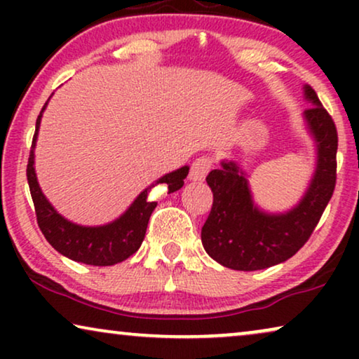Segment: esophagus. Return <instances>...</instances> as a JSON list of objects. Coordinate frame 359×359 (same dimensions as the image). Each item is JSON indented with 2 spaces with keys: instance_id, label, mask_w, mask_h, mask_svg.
<instances>
[{
  "instance_id": "1",
  "label": "esophagus",
  "mask_w": 359,
  "mask_h": 359,
  "mask_svg": "<svg viewBox=\"0 0 359 359\" xmlns=\"http://www.w3.org/2000/svg\"><path fill=\"white\" fill-rule=\"evenodd\" d=\"M212 168V158L210 156H199L193 161L189 171V180L191 181H204L208 176L209 170Z\"/></svg>"
}]
</instances>
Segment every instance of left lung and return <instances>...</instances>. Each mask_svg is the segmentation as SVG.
Listing matches in <instances>:
<instances>
[{"label":"left lung","instance_id":"obj_1","mask_svg":"<svg viewBox=\"0 0 359 359\" xmlns=\"http://www.w3.org/2000/svg\"><path fill=\"white\" fill-rule=\"evenodd\" d=\"M311 104L304 124L316 147V170L299 203L284 212H268L255 203L248 173L238 161L222 160L208 175L214 203L201 230L208 255L225 268L257 271L286 262L307 242L330 201L337 181V127L316 91L304 85Z\"/></svg>","mask_w":359,"mask_h":359}]
</instances>
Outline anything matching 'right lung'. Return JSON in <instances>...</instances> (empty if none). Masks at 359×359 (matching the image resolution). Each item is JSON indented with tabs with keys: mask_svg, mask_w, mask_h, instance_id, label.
Instances as JSON below:
<instances>
[{
	"mask_svg": "<svg viewBox=\"0 0 359 359\" xmlns=\"http://www.w3.org/2000/svg\"><path fill=\"white\" fill-rule=\"evenodd\" d=\"M47 102L37 117L36 134H34L31 155H29L27 161V183L29 189H31L34 208H36L39 227H41L47 242L58 253L73 259V262L91 264V266H111V264L124 262L140 248L149 219L156 208L155 201L149 199L150 189L155 184H165L168 194L181 189L184 184V178L189 173V166H181V168L156 180L154 184H150L149 188H145L137 196L124 214H121L112 222L104 225H80L72 222L62 214H58L57 209L43 196L37 181L36 166H34V158H36L34 150H36L39 127H41L42 114L46 111Z\"/></svg>",
	"mask_w": 359,
	"mask_h": 359,
	"instance_id": "1",
	"label": "right lung"
}]
</instances>
